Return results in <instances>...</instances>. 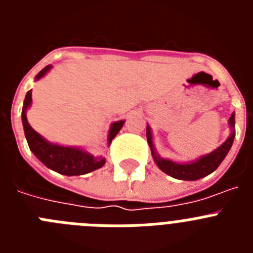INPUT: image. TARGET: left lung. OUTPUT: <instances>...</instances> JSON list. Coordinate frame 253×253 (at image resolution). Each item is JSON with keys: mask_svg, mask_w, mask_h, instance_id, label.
I'll list each match as a JSON object with an SVG mask.
<instances>
[{"mask_svg": "<svg viewBox=\"0 0 253 253\" xmlns=\"http://www.w3.org/2000/svg\"><path fill=\"white\" fill-rule=\"evenodd\" d=\"M229 126H231V134L227 138L222 146H219L218 148L214 149L213 152L205 154L199 157L198 160L191 161L187 163H178L173 162L171 160H166V158L160 157L154 149L153 139H152V131L149 125H147V140L151 147L152 156L161 171L167 173L169 176L177 180H185V181H195L199 178H203L205 176L210 175L211 172L215 171L218 166L224 160L227 153L231 149L232 144H233L234 137H236V131H234V113L232 114L229 118Z\"/></svg>", "mask_w": 253, "mask_h": 253, "instance_id": "8db88e82", "label": "left lung"}]
</instances>
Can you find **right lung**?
Listing matches in <instances>:
<instances>
[{
	"mask_svg": "<svg viewBox=\"0 0 253 253\" xmlns=\"http://www.w3.org/2000/svg\"><path fill=\"white\" fill-rule=\"evenodd\" d=\"M51 66L44 67L37 76H35V81L40 80L42 77L49 72ZM31 105V90L28 91L24 100V106H22L21 119L22 125H24V131H25V137L28 140L29 148L33 153L37 156L38 160L42 163H44L48 169L58 172L60 175L66 176H80L92 172L97 169H101L105 165V158L101 156L95 157L93 154L88 153L84 149L78 148V147H64L59 144L50 143L40 135L39 133L31 128L30 124L28 123L26 118V110ZM125 120H119L111 124L109 135H107V143L110 146L111 140L115 138V135L119 133L120 129L123 128Z\"/></svg>",
	"mask_w": 253,
	"mask_h": 253,
	"instance_id": "add662e5",
	"label": "right lung"
}]
</instances>
